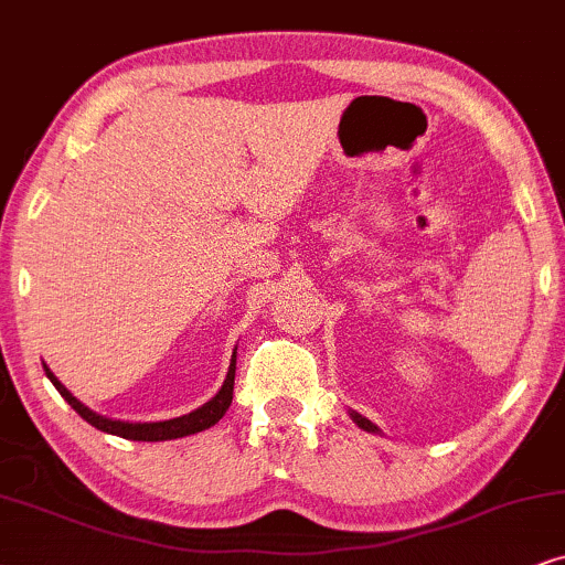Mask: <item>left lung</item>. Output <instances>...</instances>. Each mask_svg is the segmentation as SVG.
Here are the masks:
<instances>
[{
    "instance_id": "obj_1",
    "label": "left lung",
    "mask_w": 565,
    "mask_h": 565,
    "mask_svg": "<svg viewBox=\"0 0 565 565\" xmlns=\"http://www.w3.org/2000/svg\"><path fill=\"white\" fill-rule=\"evenodd\" d=\"M349 416H351L353 424H356L359 428H364V431H370V434H380V426H377V424H372L370 418L361 416V413H356V411H351V408H349Z\"/></svg>"
}]
</instances>
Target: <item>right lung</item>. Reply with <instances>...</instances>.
<instances>
[{"instance_id": "obj_1", "label": "right lung", "mask_w": 565, "mask_h": 565, "mask_svg": "<svg viewBox=\"0 0 565 565\" xmlns=\"http://www.w3.org/2000/svg\"><path fill=\"white\" fill-rule=\"evenodd\" d=\"M235 364H237V349L232 351L227 377H224V385L220 387V393H216L209 403L201 405V408L185 413V416L170 418V420H118V418L100 416V413L89 411L85 403L77 401V397H74L70 390L62 385V380H58L56 374L51 372L46 364H43V370H46V377L54 382V387L58 390V395H62L64 401L70 403L72 408L77 411L79 416L87 420L89 426L100 428V431H105V434L120 436V439L168 441V439H183V436L206 431V428H212L216 420H220L224 413H227L230 403H232V387H235V370H237Z\"/></svg>"}]
</instances>
